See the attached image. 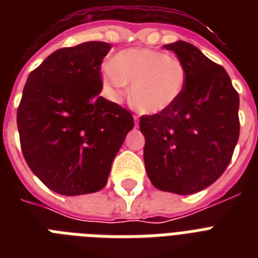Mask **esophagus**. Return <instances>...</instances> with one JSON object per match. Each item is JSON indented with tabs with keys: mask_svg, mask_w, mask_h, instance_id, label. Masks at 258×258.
Masks as SVG:
<instances>
[{
	"mask_svg": "<svg viewBox=\"0 0 258 258\" xmlns=\"http://www.w3.org/2000/svg\"><path fill=\"white\" fill-rule=\"evenodd\" d=\"M134 121H135V127H138L139 125V119H138V116H134Z\"/></svg>",
	"mask_w": 258,
	"mask_h": 258,
	"instance_id": "obj_1",
	"label": "esophagus"
}]
</instances>
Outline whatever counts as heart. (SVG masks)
<instances>
[{"mask_svg": "<svg viewBox=\"0 0 258 258\" xmlns=\"http://www.w3.org/2000/svg\"><path fill=\"white\" fill-rule=\"evenodd\" d=\"M101 80L109 96L119 100L133 82L130 97L141 112L157 115L179 100L186 84V70L179 58L149 48L121 50L101 68Z\"/></svg>", "mask_w": 258, "mask_h": 258, "instance_id": "heart-1", "label": "heart"}]
</instances>
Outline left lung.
Segmentation results:
<instances>
[{"mask_svg": "<svg viewBox=\"0 0 258 258\" xmlns=\"http://www.w3.org/2000/svg\"><path fill=\"white\" fill-rule=\"evenodd\" d=\"M186 70L179 100L141 117L146 171L162 191L194 194L228 167L240 137V97L228 72L186 41L166 44Z\"/></svg>", "mask_w": 258, "mask_h": 258, "instance_id": "obj_1", "label": "left lung"}]
</instances>
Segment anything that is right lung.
Listing matches in <instances>:
<instances>
[{
  "mask_svg": "<svg viewBox=\"0 0 258 258\" xmlns=\"http://www.w3.org/2000/svg\"><path fill=\"white\" fill-rule=\"evenodd\" d=\"M111 45L88 41L48 56L29 75L17 111L21 149L33 174L61 196L99 191L134 128L131 113L100 96Z\"/></svg>",
  "mask_w": 258,
  "mask_h": 258,
  "instance_id": "right-lung-1",
  "label": "right lung"
}]
</instances>
